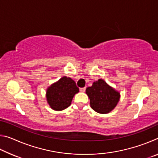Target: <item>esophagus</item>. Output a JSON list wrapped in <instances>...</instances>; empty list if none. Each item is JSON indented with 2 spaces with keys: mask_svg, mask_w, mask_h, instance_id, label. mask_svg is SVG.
Here are the masks:
<instances>
[{
  "mask_svg": "<svg viewBox=\"0 0 158 158\" xmlns=\"http://www.w3.org/2000/svg\"><path fill=\"white\" fill-rule=\"evenodd\" d=\"M79 90H80V92L84 93V92H85V87L84 88H80Z\"/></svg>",
  "mask_w": 158,
  "mask_h": 158,
  "instance_id": "esophagus-1",
  "label": "esophagus"
}]
</instances>
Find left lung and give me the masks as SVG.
<instances>
[{"label":"left lung","instance_id":"8db88e82","mask_svg":"<svg viewBox=\"0 0 158 158\" xmlns=\"http://www.w3.org/2000/svg\"><path fill=\"white\" fill-rule=\"evenodd\" d=\"M85 93L90 99L91 108L100 114L110 112L116 106L120 98V93L102 79L93 82L92 86L87 88Z\"/></svg>","mask_w":158,"mask_h":158}]
</instances>
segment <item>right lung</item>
Instances as JSON below:
<instances>
[{
  "label": "right lung",
  "mask_w": 158,
  "mask_h": 158,
  "mask_svg": "<svg viewBox=\"0 0 158 158\" xmlns=\"http://www.w3.org/2000/svg\"><path fill=\"white\" fill-rule=\"evenodd\" d=\"M79 92L74 81L63 77L47 90V99L51 107L56 111L63 110L70 105L74 95Z\"/></svg>",
  "instance_id": "add662e5"
}]
</instances>
